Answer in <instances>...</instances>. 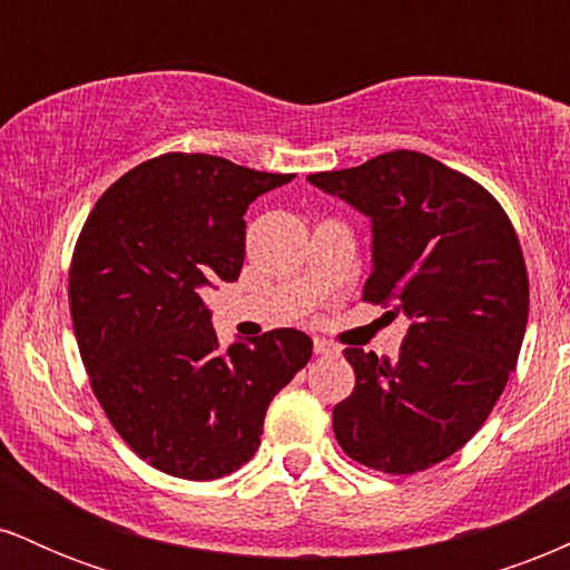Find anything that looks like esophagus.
<instances>
[{"label":"esophagus","mask_w":570,"mask_h":570,"mask_svg":"<svg viewBox=\"0 0 570 570\" xmlns=\"http://www.w3.org/2000/svg\"><path fill=\"white\" fill-rule=\"evenodd\" d=\"M313 351H316L318 356H335L337 345H332V343H326V340L316 337V340H313Z\"/></svg>","instance_id":"obj_1"}]
</instances>
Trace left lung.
<instances>
[{
    "instance_id": "obj_1",
    "label": "left lung",
    "mask_w": 570,
    "mask_h": 570,
    "mask_svg": "<svg viewBox=\"0 0 570 570\" xmlns=\"http://www.w3.org/2000/svg\"><path fill=\"white\" fill-rule=\"evenodd\" d=\"M307 181L372 219L362 299L410 318L394 362L345 348L356 385L332 410L337 444L375 472H423L472 440L507 389L531 297L520 240L480 181L412 149Z\"/></svg>"
}]
</instances>
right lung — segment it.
Listing matches in <instances>:
<instances>
[{
  "instance_id": "right-lung-1",
  "label": "right lung",
  "mask_w": 570,
  "mask_h": 570,
  "mask_svg": "<svg viewBox=\"0 0 570 570\" xmlns=\"http://www.w3.org/2000/svg\"><path fill=\"white\" fill-rule=\"evenodd\" d=\"M294 174L166 153L122 174L85 219L69 307L90 389L141 461L219 480L257 453L267 404L311 362V337L273 330L219 351L203 286L240 276L244 214Z\"/></svg>"
}]
</instances>
